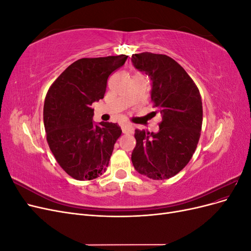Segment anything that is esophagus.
Listing matches in <instances>:
<instances>
[{"mask_svg": "<svg viewBox=\"0 0 251 251\" xmlns=\"http://www.w3.org/2000/svg\"><path fill=\"white\" fill-rule=\"evenodd\" d=\"M121 128H123V132L125 134H132L133 133V126L130 125H123L121 126Z\"/></svg>", "mask_w": 251, "mask_h": 251, "instance_id": "34e87169", "label": "esophagus"}]
</instances>
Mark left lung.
<instances>
[{"mask_svg":"<svg viewBox=\"0 0 251 251\" xmlns=\"http://www.w3.org/2000/svg\"><path fill=\"white\" fill-rule=\"evenodd\" d=\"M134 67L151 78V98L160 113L159 131H135V170L154 180L170 179L193 157L200 138L203 110L198 88L176 60L143 52L132 55Z\"/></svg>","mask_w":251,"mask_h":251,"instance_id":"8db88e82","label":"left lung"}]
</instances>
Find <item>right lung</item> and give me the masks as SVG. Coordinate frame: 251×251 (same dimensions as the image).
Masks as SVG:
<instances>
[{
	"mask_svg": "<svg viewBox=\"0 0 251 251\" xmlns=\"http://www.w3.org/2000/svg\"><path fill=\"white\" fill-rule=\"evenodd\" d=\"M126 58H80L48 90L44 103L47 141L58 164L74 179L93 180L107 171L121 128L113 123L95 124L91 105L102 100L110 74Z\"/></svg>",
	"mask_w": 251,
	"mask_h": 251,
	"instance_id": "1",
	"label": "right lung"
}]
</instances>
